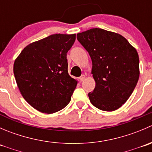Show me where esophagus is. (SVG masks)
<instances>
[{
  "label": "esophagus",
  "instance_id": "esophagus-1",
  "mask_svg": "<svg viewBox=\"0 0 152 152\" xmlns=\"http://www.w3.org/2000/svg\"><path fill=\"white\" fill-rule=\"evenodd\" d=\"M85 75H82V76H81L80 77H79V80H80L81 82H83V81L85 80Z\"/></svg>",
  "mask_w": 152,
  "mask_h": 152
}]
</instances>
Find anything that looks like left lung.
I'll use <instances>...</instances> for the list:
<instances>
[{"mask_svg": "<svg viewBox=\"0 0 152 152\" xmlns=\"http://www.w3.org/2000/svg\"><path fill=\"white\" fill-rule=\"evenodd\" d=\"M77 39L93 62L96 87L88 93L90 102L104 111L118 110L128 100L138 82L137 50L123 36L102 28L77 34Z\"/></svg>", "mask_w": 152, "mask_h": 152, "instance_id": "obj_1", "label": "left lung"}]
</instances>
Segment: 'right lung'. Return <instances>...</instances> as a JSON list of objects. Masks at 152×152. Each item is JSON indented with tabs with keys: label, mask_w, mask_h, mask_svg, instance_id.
I'll use <instances>...</instances> for the list:
<instances>
[{
	"label": "right lung",
	"mask_w": 152,
	"mask_h": 152,
	"mask_svg": "<svg viewBox=\"0 0 152 152\" xmlns=\"http://www.w3.org/2000/svg\"><path fill=\"white\" fill-rule=\"evenodd\" d=\"M76 34H52L32 42L14 63L15 80L23 97L43 113H56L70 102L78 81L67 71V53Z\"/></svg>",
	"instance_id": "right-lung-1"
}]
</instances>
